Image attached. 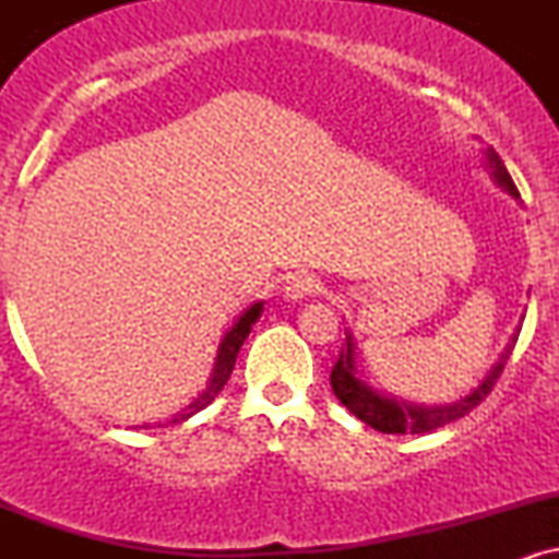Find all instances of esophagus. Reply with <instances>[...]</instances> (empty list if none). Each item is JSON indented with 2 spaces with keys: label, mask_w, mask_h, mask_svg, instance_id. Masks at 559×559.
Masks as SVG:
<instances>
[{
  "label": "esophagus",
  "mask_w": 559,
  "mask_h": 559,
  "mask_svg": "<svg viewBox=\"0 0 559 559\" xmlns=\"http://www.w3.org/2000/svg\"><path fill=\"white\" fill-rule=\"evenodd\" d=\"M320 288H323V284H320V278L316 273H297L284 286V297L288 301H301V299L312 297V294H318Z\"/></svg>",
  "instance_id": "esophagus-1"
}]
</instances>
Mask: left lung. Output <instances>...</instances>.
<instances>
[{
    "label": "left lung",
    "mask_w": 559,
    "mask_h": 559,
    "mask_svg": "<svg viewBox=\"0 0 559 559\" xmlns=\"http://www.w3.org/2000/svg\"><path fill=\"white\" fill-rule=\"evenodd\" d=\"M484 168L489 170L493 183L502 186L507 194H510L512 199H521L515 183H512L510 173H507V168H504L502 157H499L491 146H486L484 150ZM518 333H521V325H518L515 333L510 336L504 352L499 355V360L491 365L489 373L480 378L478 386H473L465 396H460V400L447 402V404H431V407H428V404L396 400V396L383 394V391L370 386L368 381H362L360 370H357L355 336H352V331H346V346L342 349V355H338V362L333 365V370H331L333 394L338 396V402H342L352 415H357L362 423H368L370 428H376V431H381V433L436 431V428L447 426V423L465 418V415L471 413V409L476 407V404L484 400L486 394H489V391L493 389V383H497L499 373L504 370L507 360H510L512 346H515V342H518Z\"/></svg>",
    "instance_id": "obj_1"
}]
</instances>
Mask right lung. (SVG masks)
I'll use <instances>...</instances> for the list:
<instances>
[{"mask_svg": "<svg viewBox=\"0 0 559 559\" xmlns=\"http://www.w3.org/2000/svg\"><path fill=\"white\" fill-rule=\"evenodd\" d=\"M262 307H265V301H262V299L254 301V305H249L247 310H243L241 316L234 320V325H230V329L223 333L221 344H217L213 373H210V378H207V386L199 391V394L189 404H186V407L178 409L176 415H170L168 423H181L186 418H191V415H197L199 409L207 407V404L213 402L217 394H221V389L226 386V381L230 378V370H234L236 355H239L241 344L247 342L249 331H252V325L258 323L260 316H262ZM141 428H150V423H144Z\"/></svg>", "mask_w": 559, "mask_h": 559, "instance_id": "1", "label": "right lung"}]
</instances>
